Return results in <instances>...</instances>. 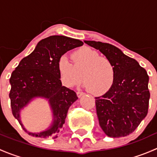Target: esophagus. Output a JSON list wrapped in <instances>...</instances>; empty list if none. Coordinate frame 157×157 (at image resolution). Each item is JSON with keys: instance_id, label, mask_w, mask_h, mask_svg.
Returning <instances> with one entry per match:
<instances>
[{"instance_id": "esophagus-1", "label": "esophagus", "mask_w": 157, "mask_h": 157, "mask_svg": "<svg viewBox=\"0 0 157 157\" xmlns=\"http://www.w3.org/2000/svg\"><path fill=\"white\" fill-rule=\"evenodd\" d=\"M77 96H78V97H81V96L84 94V93H83V92H81V91H77Z\"/></svg>"}]
</instances>
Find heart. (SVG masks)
<instances>
[{
	"instance_id": "obj_1",
	"label": "heart",
	"mask_w": 157,
	"mask_h": 157,
	"mask_svg": "<svg viewBox=\"0 0 157 157\" xmlns=\"http://www.w3.org/2000/svg\"><path fill=\"white\" fill-rule=\"evenodd\" d=\"M72 60L73 64L64 55L58 62V73L67 86L79 84L83 77L84 86L93 95H103L112 87L116 78V67L110 58L83 47L74 52Z\"/></svg>"
}]
</instances>
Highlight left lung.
<instances>
[{
    "label": "left lung",
    "instance_id": "8db88e82",
    "mask_svg": "<svg viewBox=\"0 0 157 157\" xmlns=\"http://www.w3.org/2000/svg\"><path fill=\"white\" fill-rule=\"evenodd\" d=\"M110 58L116 67L112 87L96 97L99 125L111 137H125L134 132L148 112L150 93L149 76L136 60L109 43L84 41Z\"/></svg>",
    "mask_w": 157,
    "mask_h": 157
}]
</instances>
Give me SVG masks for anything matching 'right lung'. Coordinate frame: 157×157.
<instances>
[{
	"mask_svg": "<svg viewBox=\"0 0 157 157\" xmlns=\"http://www.w3.org/2000/svg\"><path fill=\"white\" fill-rule=\"evenodd\" d=\"M83 44L81 41L64 36H49L42 39L35 50L23 58L12 72L9 93L11 110L29 135L47 138L56 136L63 127L69 107L78 97L74 90L61 85L58 62L64 53ZM34 97L48 98L53 110L52 125L47 131L39 133L28 132L23 128L19 117V111Z\"/></svg>",
	"mask_w": 157,
	"mask_h": 157,
	"instance_id": "add662e5",
	"label": "right lung"
}]
</instances>
